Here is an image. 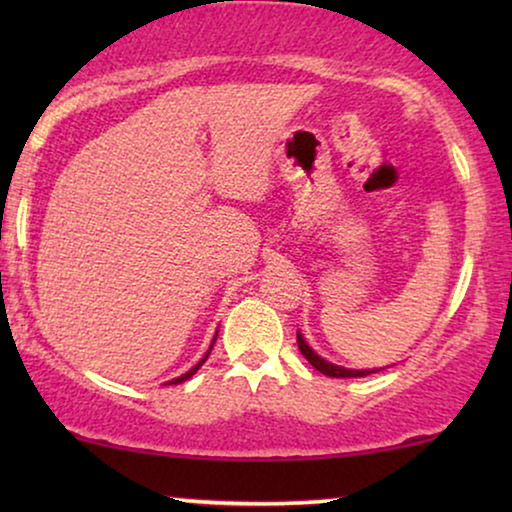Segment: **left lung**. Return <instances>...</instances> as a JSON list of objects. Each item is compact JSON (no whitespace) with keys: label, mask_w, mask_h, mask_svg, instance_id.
Here are the masks:
<instances>
[{"label":"left lung","mask_w":512,"mask_h":512,"mask_svg":"<svg viewBox=\"0 0 512 512\" xmlns=\"http://www.w3.org/2000/svg\"><path fill=\"white\" fill-rule=\"evenodd\" d=\"M298 349H300V354H303L305 359L310 361L312 366L319 370V373H324V375H328V377H366V375H373V373H380V370H384V368L356 370V368H345V366H338V363L326 361L324 356H319L310 345H307L303 335H300V331H298Z\"/></svg>","instance_id":"obj_1"}]
</instances>
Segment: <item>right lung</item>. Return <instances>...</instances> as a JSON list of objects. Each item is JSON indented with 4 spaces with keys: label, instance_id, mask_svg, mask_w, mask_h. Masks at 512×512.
<instances>
[{
    "label": "right lung",
    "instance_id": "obj_1",
    "mask_svg": "<svg viewBox=\"0 0 512 512\" xmlns=\"http://www.w3.org/2000/svg\"><path fill=\"white\" fill-rule=\"evenodd\" d=\"M216 335H219V333H216ZM216 335H214L212 345H209V349H207V352H205V356H202V359H200L198 363H195V366H193L191 370H188V373H184V375H179V377H174V380H170V382H167V384H181V382H186V380H188V377H193L195 373H198V368L202 366V363H205V361H207V356H209V352H212V347H214V342H216Z\"/></svg>",
    "mask_w": 512,
    "mask_h": 512
}]
</instances>
